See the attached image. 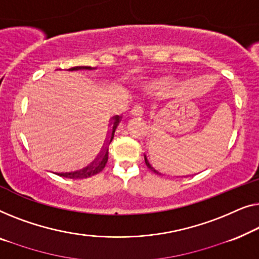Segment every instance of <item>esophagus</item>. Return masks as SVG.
<instances>
[{
    "label": "esophagus",
    "instance_id": "34e87169",
    "mask_svg": "<svg viewBox=\"0 0 259 259\" xmlns=\"http://www.w3.org/2000/svg\"><path fill=\"white\" fill-rule=\"evenodd\" d=\"M130 115L133 116V117H141V116H143V108H142L141 105H135V107L131 109Z\"/></svg>",
    "mask_w": 259,
    "mask_h": 259
}]
</instances>
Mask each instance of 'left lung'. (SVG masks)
I'll list each match as a JSON object with an SVG mask.
<instances>
[{"mask_svg":"<svg viewBox=\"0 0 259 259\" xmlns=\"http://www.w3.org/2000/svg\"><path fill=\"white\" fill-rule=\"evenodd\" d=\"M144 161H145V164H147V166L149 167V169H150L151 171H154L155 174H158V175H161V172H159L157 167H156V166H155V164H154V163H152V162L150 161V159L148 158V156H147V155H144Z\"/></svg>","mask_w":259,"mask_h":259,"instance_id":"left-lung-1","label":"left lung"}]
</instances>
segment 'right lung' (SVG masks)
I'll list each match as a JSON object with an SVG mask.
<instances>
[{"mask_svg": "<svg viewBox=\"0 0 259 259\" xmlns=\"http://www.w3.org/2000/svg\"><path fill=\"white\" fill-rule=\"evenodd\" d=\"M79 69H88V70H92L93 68L92 67H74V68L69 69V71L79 70ZM119 121H121V116L116 115L112 117V125H111L112 129L110 130V133H109L107 144H105L103 150L101 151V154L98 155V157L95 159L94 162H92V164L83 167V169L70 171V172H56V174L60 175V176L67 177V178H88V177L94 176V175H96L98 172H101V171L104 169V166L108 162V144H110L112 138H114L115 130H116V128H117Z\"/></svg>", "mask_w": 259, "mask_h": 259, "instance_id": "right-lung-1", "label": "right lung"}]
</instances>
